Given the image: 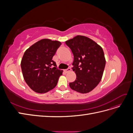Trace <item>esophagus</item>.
Segmentation results:
<instances>
[{
    "label": "esophagus",
    "mask_w": 133,
    "mask_h": 133,
    "mask_svg": "<svg viewBox=\"0 0 133 133\" xmlns=\"http://www.w3.org/2000/svg\"><path fill=\"white\" fill-rule=\"evenodd\" d=\"M70 70H71V69H70V68H68L67 69H65L64 71H65V72L66 73H69V72H70Z\"/></svg>",
    "instance_id": "obj_1"
}]
</instances>
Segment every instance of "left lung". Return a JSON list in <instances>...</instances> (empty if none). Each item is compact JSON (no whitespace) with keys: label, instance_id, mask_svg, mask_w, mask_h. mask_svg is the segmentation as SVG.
I'll use <instances>...</instances> for the list:
<instances>
[{"label":"left lung","instance_id":"8db88e82","mask_svg":"<svg viewBox=\"0 0 133 133\" xmlns=\"http://www.w3.org/2000/svg\"><path fill=\"white\" fill-rule=\"evenodd\" d=\"M74 55L73 70L76 75L69 86L80 93H88L101 81L105 58L102 48L85 36L77 35L65 42Z\"/></svg>","mask_w":133,"mask_h":133}]
</instances>
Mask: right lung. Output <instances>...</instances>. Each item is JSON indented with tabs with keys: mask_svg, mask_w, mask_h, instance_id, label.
<instances>
[{
	"mask_svg": "<svg viewBox=\"0 0 133 133\" xmlns=\"http://www.w3.org/2000/svg\"><path fill=\"white\" fill-rule=\"evenodd\" d=\"M62 43L43 39L34 44L25 51L21 68L25 82L38 93H45L57 85L63 70L58 69L53 56Z\"/></svg>",
	"mask_w": 133,
	"mask_h": 133,
	"instance_id": "right-lung-1",
	"label": "right lung"
}]
</instances>
